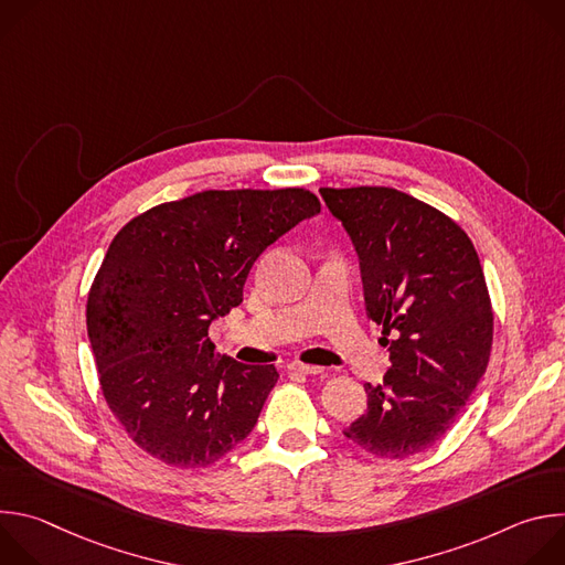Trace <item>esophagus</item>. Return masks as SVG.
Wrapping results in <instances>:
<instances>
[{
  "label": "esophagus",
  "mask_w": 565,
  "mask_h": 565,
  "mask_svg": "<svg viewBox=\"0 0 565 565\" xmlns=\"http://www.w3.org/2000/svg\"><path fill=\"white\" fill-rule=\"evenodd\" d=\"M288 369H290V371H295V373H303V375H319V373H324V366L301 364V362H292V364H288Z\"/></svg>",
  "instance_id": "1"
}]
</instances>
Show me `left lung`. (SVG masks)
<instances>
[{"label": "left lung", "mask_w": 565, "mask_h": 565, "mask_svg": "<svg viewBox=\"0 0 565 565\" xmlns=\"http://www.w3.org/2000/svg\"><path fill=\"white\" fill-rule=\"evenodd\" d=\"M349 232L366 315L386 340L391 369L364 384L366 412L344 429L364 451L409 458L458 420L488 369L494 312L465 230L393 188H321Z\"/></svg>", "instance_id": "1"}]
</instances>
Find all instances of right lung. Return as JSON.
Returning a JSON list of instances; mask_svg holds the SVG:
<instances>
[{"instance_id":"right-lung-1","label":"right lung","mask_w":565,"mask_h":565,"mask_svg":"<svg viewBox=\"0 0 565 565\" xmlns=\"http://www.w3.org/2000/svg\"><path fill=\"white\" fill-rule=\"evenodd\" d=\"M315 194L207 190L156 205L111 241L87 301V333L105 399L129 438L166 465L225 456L257 425L279 373L214 355L210 324L244 301L257 257Z\"/></svg>"}]
</instances>
